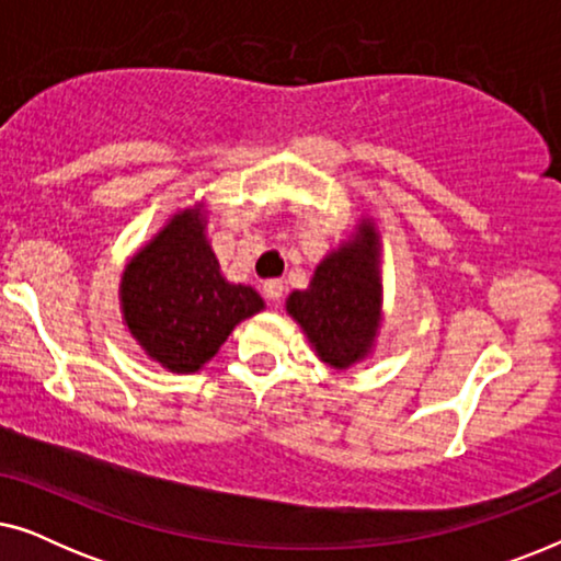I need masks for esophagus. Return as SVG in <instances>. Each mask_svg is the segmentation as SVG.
Returning a JSON list of instances; mask_svg holds the SVG:
<instances>
[{
  "label": "esophagus",
  "mask_w": 561,
  "mask_h": 561,
  "mask_svg": "<svg viewBox=\"0 0 561 561\" xmlns=\"http://www.w3.org/2000/svg\"><path fill=\"white\" fill-rule=\"evenodd\" d=\"M263 290H265V296L271 298V301L278 304V301H280V296H283V280H278V278H275V280H267L265 286H263Z\"/></svg>",
  "instance_id": "1"
}]
</instances>
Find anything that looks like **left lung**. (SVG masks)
<instances>
[{
	"label": "left lung",
	"mask_w": 561,
	"mask_h": 561,
	"mask_svg": "<svg viewBox=\"0 0 561 561\" xmlns=\"http://www.w3.org/2000/svg\"><path fill=\"white\" fill-rule=\"evenodd\" d=\"M359 232V240L324 257L309 290H294L286 301L317 355L340 370L370 352L380 327L378 237L367 225Z\"/></svg>",
	"instance_id": "8db88e82"
}]
</instances>
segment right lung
Listing matches in <instances>:
<instances>
[{
  "instance_id": "obj_1",
  "label": "right lung",
  "mask_w": 561,
  "mask_h": 561,
  "mask_svg": "<svg viewBox=\"0 0 561 561\" xmlns=\"http://www.w3.org/2000/svg\"><path fill=\"white\" fill-rule=\"evenodd\" d=\"M119 296L129 332L173 373H196L242 319L263 309L250 286L221 278L198 211L175 214L129 260Z\"/></svg>"
}]
</instances>
